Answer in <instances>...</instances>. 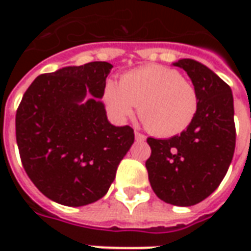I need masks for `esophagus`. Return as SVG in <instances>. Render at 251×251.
I'll return each instance as SVG.
<instances>
[{
	"label": "esophagus",
	"instance_id": "1",
	"mask_svg": "<svg viewBox=\"0 0 251 251\" xmlns=\"http://www.w3.org/2000/svg\"><path fill=\"white\" fill-rule=\"evenodd\" d=\"M134 137H136L137 141H145V138H147V137L144 136L142 133H140V131H134Z\"/></svg>",
	"mask_w": 251,
	"mask_h": 251
}]
</instances>
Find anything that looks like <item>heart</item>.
<instances>
[{"label":"heart","mask_w":251,"mask_h":251,"mask_svg":"<svg viewBox=\"0 0 251 251\" xmlns=\"http://www.w3.org/2000/svg\"><path fill=\"white\" fill-rule=\"evenodd\" d=\"M103 99L118 120H126L138 106V117L152 134L174 137L194 122L199 95L177 70L145 66L124 74L118 83L109 80Z\"/></svg>","instance_id":"1"}]
</instances>
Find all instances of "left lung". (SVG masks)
<instances>
[{"label":"left lung","mask_w":251,"mask_h":251,"mask_svg":"<svg viewBox=\"0 0 251 251\" xmlns=\"http://www.w3.org/2000/svg\"><path fill=\"white\" fill-rule=\"evenodd\" d=\"M183 68L199 95L194 122L180 136L168 140L149 137L148 177L165 203L188 207L215 191L230 167L235 149V124L231 88L203 64L181 59Z\"/></svg>","instance_id":"obj_1"}]
</instances>
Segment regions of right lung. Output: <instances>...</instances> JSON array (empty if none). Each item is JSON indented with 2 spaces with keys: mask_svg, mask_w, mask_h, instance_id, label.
<instances>
[{
  "mask_svg": "<svg viewBox=\"0 0 251 251\" xmlns=\"http://www.w3.org/2000/svg\"><path fill=\"white\" fill-rule=\"evenodd\" d=\"M113 66L91 62L36 77L16 113V140L28 177L48 199L79 207L103 198L131 144L99 98ZM90 92L93 95L80 104Z\"/></svg>",
  "mask_w": 251,
  "mask_h": 251,
  "instance_id": "1",
  "label": "right lung"
}]
</instances>
